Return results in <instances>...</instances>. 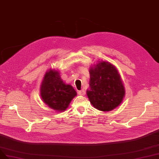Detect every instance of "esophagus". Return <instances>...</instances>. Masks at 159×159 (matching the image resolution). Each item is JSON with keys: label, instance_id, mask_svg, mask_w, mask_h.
Instances as JSON below:
<instances>
[{"label": "esophagus", "instance_id": "obj_1", "mask_svg": "<svg viewBox=\"0 0 159 159\" xmlns=\"http://www.w3.org/2000/svg\"><path fill=\"white\" fill-rule=\"evenodd\" d=\"M78 93L80 96H84L85 95V91L84 90H81L80 91H78Z\"/></svg>", "mask_w": 159, "mask_h": 159}]
</instances>
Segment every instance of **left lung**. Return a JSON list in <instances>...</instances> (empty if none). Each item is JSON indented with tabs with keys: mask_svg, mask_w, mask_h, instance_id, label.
Masks as SVG:
<instances>
[{
	"mask_svg": "<svg viewBox=\"0 0 159 159\" xmlns=\"http://www.w3.org/2000/svg\"><path fill=\"white\" fill-rule=\"evenodd\" d=\"M90 90L87 96L92 105L99 111H109L119 106L125 91L118 70L107 61L98 63L90 70Z\"/></svg>",
	"mask_w": 159,
	"mask_h": 159,
	"instance_id": "left-lung-1",
	"label": "left lung"
}]
</instances>
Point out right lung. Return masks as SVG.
<instances>
[{"label":"right lung","instance_id":"obj_1","mask_svg":"<svg viewBox=\"0 0 159 159\" xmlns=\"http://www.w3.org/2000/svg\"><path fill=\"white\" fill-rule=\"evenodd\" d=\"M40 94L43 102L50 107L63 111L67 108L76 92L71 86L63 83L58 71L50 70L44 76Z\"/></svg>","mask_w":159,"mask_h":159}]
</instances>
